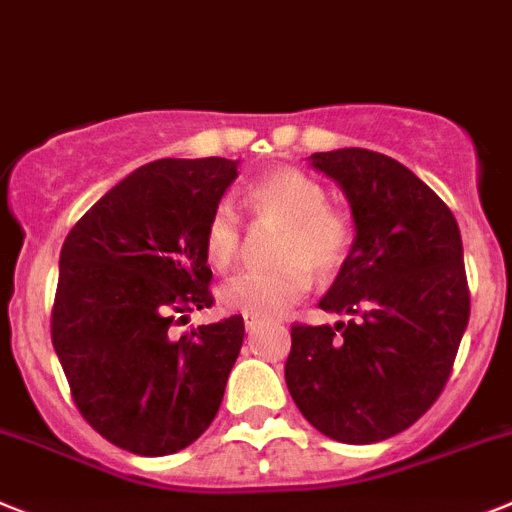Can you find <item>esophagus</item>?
Segmentation results:
<instances>
[{"mask_svg": "<svg viewBox=\"0 0 512 512\" xmlns=\"http://www.w3.org/2000/svg\"><path fill=\"white\" fill-rule=\"evenodd\" d=\"M262 324H265V319H260V316H245V326H247V331L260 329Z\"/></svg>", "mask_w": 512, "mask_h": 512, "instance_id": "obj_1", "label": "esophagus"}]
</instances>
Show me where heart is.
<instances>
[{"instance_id": "heart-1", "label": "heart", "mask_w": 512, "mask_h": 512, "mask_svg": "<svg viewBox=\"0 0 512 512\" xmlns=\"http://www.w3.org/2000/svg\"><path fill=\"white\" fill-rule=\"evenodd\" d=\"M250 209L257 222L280 224L273 242V265L234 275L219 288V301L245 316H280L306 296L313 273L334 275L352 250V222L326 204L319 181L298 168H275L250 186ZM242 247V224L232 204L211 211L204 232L206 260L232 265Z\"/></svg>"}]
</instances>
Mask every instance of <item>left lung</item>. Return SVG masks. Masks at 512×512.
<instances>
[{
    "label": "left lung",
    "mask_w": 512,
    "mask_h": 512,
    "mask_svg": "<svg viewBox=\"0 0 512 512\" xmlns=\"http://www.w3.org/2000/svg\"><path fill=\"white\" fill-rule=\"evenodd\" d=\"M308 165L352 211V250L319 301L349 321L293 326L285 385L324 436L375 444L413 426L449 380L469 321L462 234L449 206L388 155L342 147Z\"/></svg>",
    "instance_id": "obj_1"
}]
</instances>
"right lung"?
<instances>
[{
    "instance_id": "obj_1",
    "label": "right lung",
    "mask_w": 512,
    "mask_h": 512,
    "mask_svg": "<svg viewBox=\"0 0 512 512\" xmlns=\"http://www.w3.org/2000/svg\"><path fill=\"white\" fill-rule=\"evenodd\" d=\"M239 160L165 158L104 193L63 242L53 347L78 411L140 457L186 449L214 421L245 321L170 334L209 308L204 232Z\"/></svg>"
}]
</instances>
